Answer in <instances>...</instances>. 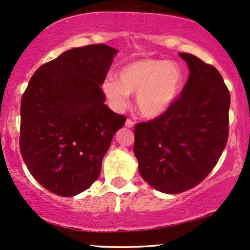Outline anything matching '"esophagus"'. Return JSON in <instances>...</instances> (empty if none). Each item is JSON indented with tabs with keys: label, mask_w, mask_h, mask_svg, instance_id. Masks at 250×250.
I'll use <instances>...</instances> for the list:
<instances>
[{
	"label": "esophagus",
	"mask_w": 250,
	"mask_h": 250,
	"mask_svg": "<svg viewBox=\"0 0 250 250\" xmlns=\"http://www.w3.org/2000/svg\"><path fill=\"white\" fill-rule=\"evenodd\" d=\"M125 127L127 128H133L134 127V122L131 120H127L125 121Z\"/></svg>",
	"instance_id": "34e87169"
}]
</instances>
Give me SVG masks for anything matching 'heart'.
Masks as SVG:
<instances>
[{
  "label": "heart",
  "instance_id": "obj_1",
  "mask_svg": "<svg viewBox=\"0 0 250 250\" xmlns=\"http://www.w3.org/2000/svg\"><path fill=\"white\" fill-rule=\"evenodd\" d=\"M184 75L179 65L163 59H138L123 65L117 81L103 82L102 91L114 110L127 105L129 95L136 94V108L147 119L166 114L182 92Z\"/></svg>",
  "mask_w": 250,
  "mask_h": 250
}]
</instances>
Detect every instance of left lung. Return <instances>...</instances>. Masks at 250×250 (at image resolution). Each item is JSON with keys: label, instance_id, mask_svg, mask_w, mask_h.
Wrapping results in <instances>:
<instances>
[{"label": "left lung", "instance_id": "left-lung-1", "mask_svg": "<svg viewBox=\"0 0 250 250\" xmlns=\"http://www.w3.org/2000/svg\"><path fill=\"white\" fill-rule=\"evenodd\" d=\"M190 75L166 114L136 125L139 173L164 193L188 191L212 171L226 148L230 94L221 73L196 56L179 53Z\"/></svg>", "mask_w": 250, "mask_h": 250}]
</instances>
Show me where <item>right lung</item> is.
Returning <instances> with one entry per match:
<instances>
[{
	"mask_svg": "<svg viewBox=\"0 0 250 250\" xmlns=\"http://www.w3.org/2000/svg\"><path fill=\"white\" fill-rule=\"evenodd\" d=\"M117 49H68L34 72L21 101L20 150L41 186L73 197L95 183L125 117L104 104L101 85Z\"/></svg>",
	"mask_w": 250,
	"mask_h": 250,
	"instance_id": "right-lung-1",
	"label": "right lung"
}]
</instances>
